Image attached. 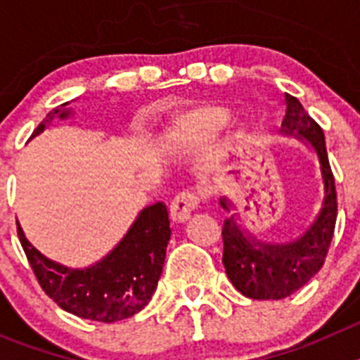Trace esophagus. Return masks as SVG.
Instances as JSON below:
<instances>
[{
  "mask_svg": "<svg viewBox=\"0 0 360 360\" xmlns=\"http://www.w3.org/2000/svg\"><path fill=\"white\" fill-rule=\"evenodd\" d=\"M200 205V196L195 191H182L171 202V216L174 221H186Z\"/></svg>",
  "mask_w": 360,
  "mask_h": 360,
  "instance_id": "esophagus-1",
  "label": "esophagus"
}]
</instances>
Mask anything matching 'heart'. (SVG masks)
Wrapping results in <instances>:
<instances>
[{
  "label": "heart",
  "mask_w": 360,
  "mask_h": 360,
  "mask_svg": "<svg viewBox=\"0 0 360 360\" xmlns=\"http://www.w3.org/2000/svg\"><path fill=\"white\" fill-rule=\"evenodd\" d=\"M231 120L232 115L229 110L219 106H207L191 117L189 129L200 139H209V136L216 135L219 129H224Z\"/></svg>",
  "instance_id": "1"
}]
</instances>
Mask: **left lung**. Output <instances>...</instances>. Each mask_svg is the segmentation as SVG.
Listing matches in <instances>:
<instances>
[{"label": "left lung", "instance_id": "obj_1", "mask_svg": "<svg viewBox=\"0 0 360 360\" xmlns=\"http://www.w3.org/2000/svg\"><path fill=\"white\" fill-rule=\"evenodd\" d=\"M287 111L283 119V133L304 139L314 146L321 162L324 182L323 207L316 221L303 236L281 245H270L247 238L234 216L225 219L224 266L232 285L250 299H285L304 287L324 265L337 219V193L324 133L319 124L304 111L297 98L287 95ZM225 209L227 203L221 200Z\"/></svg>", "mask_w": 360, "mask_h": 360}]
</instances>
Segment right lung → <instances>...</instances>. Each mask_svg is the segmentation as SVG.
Wrapping results in <instances>:
<instances>
[{"instance_id": "obj_1", "label": "right lung", "mask_w": 360, "mask_h": 360, "mask_svg": "<svg viewBox=\"0 0 360 360\" xmlns=\"http://www.w3.org/2000/svg\"><path fill=\"white\" fill-rule=\"evenodd\" d=\"M66 104L46 113L32 136L39 135L53 117H68ZM18 236L39 287L57 307L82 319L115 323L135 316L149 303L160 279L171 227L167 207L162 202L153 203L141 212L117 249L88 269L50 262L28 243L19 224Z\"/></svg>"}]
</instances>
